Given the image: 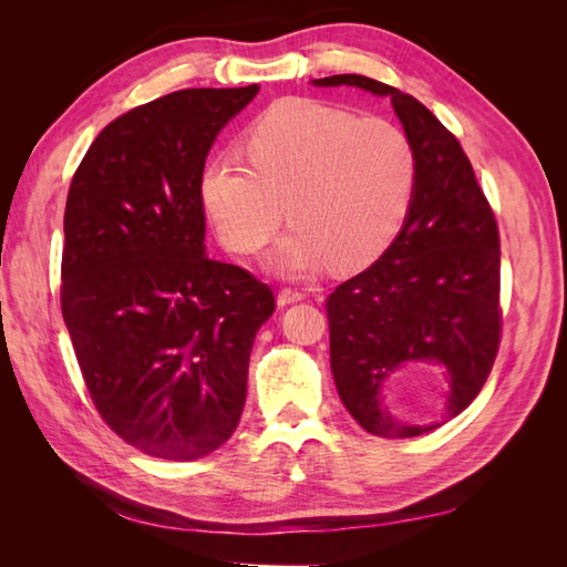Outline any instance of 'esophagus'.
Wrapping results in <instances>:
<instances>
[{"instance_id":"esophagus-1","label":"esophagus","mask_w":567,"mask_h":567,"mask_svg":"<svg viewBox=\"0 0 567 567\" xmlns=\"http://www.w3.org/2000/svg\"><path fill=\"white\" fill-rule=\"evenodd\" d=\"M305 300V293L302 290H293V288H281L279 296H277V302L284 307V305H293V302H300Z\"/></svg>"}]
</instances>
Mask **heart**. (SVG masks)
<instances>
[{"mask_svg":"<svg viewBox=\"0 0 567 567\" xmlns=\"http://www.w3.org/2000/svg\"><path fill=\"white\" fill-rule=\"evenodd\" d=\"M241 148L248 165L213 158L203 167L200 205L221 241L241 255L260 252L288 213L296 229L274 260L286 274L326 262L367 267L398 236L416 194L419 156L409 134L323 101H277L248 127Z\"/></svg>","mask_w":567,"mask_h":567,"instance_id":"heart-1","label":"heart"}]
</instances>
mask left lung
Here are the masks:
<instances>
[{"mask_svg":"<svg viewBox=\"0 0 567 567\" xmlns=\"http://www.w3.org/2000/svg\"><path fill=\"white\" fill-rule=\"evenodd\" d=\"M317 87L390 96L419 156L404 227L369 269L326 298L331 371L342 404L367 433L416 437L458 416L483 390L502 342L499 227L456 136L411 94L364 75H331ZM435 365L451 383L435 422L394 417L389 388Z\"/></svg>","mask_w":567,"mask_h":567,"instance_id":"left-lung-1","label":"left lung"}]
</instances>
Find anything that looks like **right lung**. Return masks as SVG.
Returning <instances> with one entry per match:
<instances>
[{
  "label": "right lung",
  "mask_w": 567,
  "mask_h": 567,
  "mask_svg": "<svg viewBox=\"0 0 567 567\" xmlns=\"http://www.w3.org/2000/svg\"><path fill=\"white\" fill-rule=\"evenodd\" d=\"M257 84L179 90L115 117L84 153L63 215L61 312L90 398L134 450L194 461L241 419L274 293L205 255L198 182Z\"/></svg>",
  "instance_id": "obj_1"
}]
</instances>
